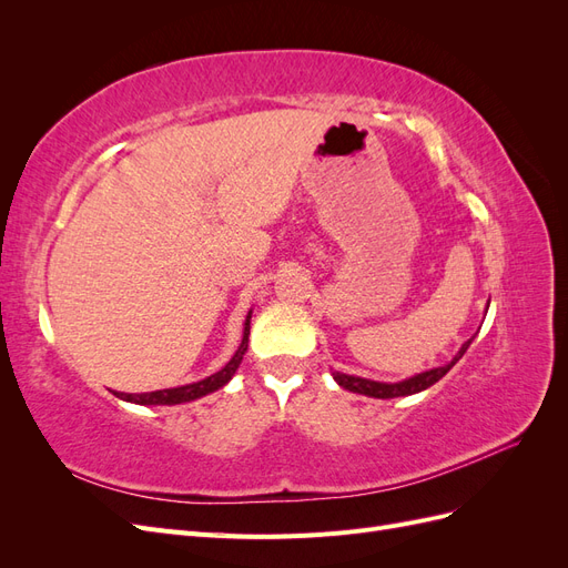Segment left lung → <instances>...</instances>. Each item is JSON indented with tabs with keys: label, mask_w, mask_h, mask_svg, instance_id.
Returning a JSON list of instances; mask_svg holds the SVG:
<instances>
[{
	"label": "left lung",
	"mask_w": 568,
	"mask_h": 568,
	"mask_svg": "<svg viewBox=\"0 0 568 568\" xmlns=\"http://www.w3.org/2000/svg\"><path fill=\"white\" fill-rule=\"evenodd\" d=\"M490 305V301H488ZM488 313V311H486ZM471 341H464L462 348L457 351V355L450 359L448 365L443 367H434V369H426L422 374H415L409 376V379H403V382H395V384H388V382H374V379H363V376H353V374H343V372H334V382L346 388V390H353V393H359V395H367V398H403V395H415L419 390H426L428 386H434L436 382H440L445 374H448L455 365L457 359L467 353V348L471 346Z\"/></svg>",
	"instance_id": "8db88e82"
}]
</instances>
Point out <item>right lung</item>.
I'll return each instance as SVG.
<instances>
[{
  "label": "right lung",
  "mask_w": 568,
  "mask_h": 568,
  "mask_svg": "<svg viewBox=\"0 0 568 568\" xmlns=\"http://www.w3.org/2000/svg\"><path fill=\"white\" fill-rule=\"evenodd\" d=\"M251 313L246 315V322H244V336H242V343H239L236 353L232 355L230 363L222 367L220 372L205 376V379L201 382H194V384H184V386H175V388H163V390H151V393H118L113 390L115 398L125 400V403H134V405H180V403H192V400H199L203 398V395H209L217 388H222L225 384H230L232 376L236 374L239 365H242V359L248 351V334H251Z\"/></svg>",
  "instance_id": "right-lung-1"
}]
</instances>
